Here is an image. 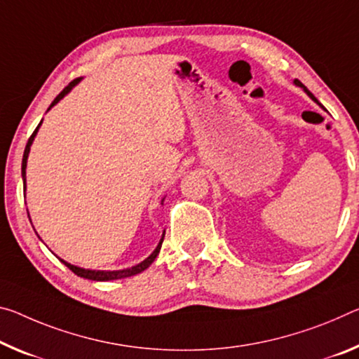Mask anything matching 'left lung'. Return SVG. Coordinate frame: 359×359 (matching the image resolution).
<instances>
[{
    "label": "left lung",
    "mask_w": 359,
    "mask_h": 359,
    "mask_svg": "<svg viewBox=\"0 0 359 359\" xmlns=\"http://www.w3.org/2000/svg\"><path fill=\"white\" fill-rule=\"evenodd\" d=\"M294 84H295V86H299V88H302V89H304V90H305V94H306V95H309V97H310V99H311V100H313V102H316V104H318V105H320V107H321V108H323V110H324V107H323V105H321V104H320V102H318V99H316V97H315V95H313V94H311V93H310V90H309V89H306V88H305V86H304V84H302V83H300V81H299V79H294Z\"/></svg>",
    "instance_id": "1"
}]
</instances>
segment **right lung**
<instances>
[{
  "label": "right lung",
  "instance_id": "right-lung-1",
  "mask_svg": "<svg viewBox=\"0 0 359 359\" xmlns=\"http://www.w3.org/2000/svg\"><path fill=\"white\" fill-rule=\"evenodd\" d=\"M83 78H76V79H73V81L68 84V86L62 90V93L57 95V97L54 99V102L53 104H50V107L48 108V111L50 110V108H53L55 104H59V102L65 97V95L70 93V90L76 86V84L81 81ZM43 124V119L41 121H39V124H38V128L35 129V133L32 134V137L28 139V142H27V147H25V151H24V158H22V180H24V185H25V189H27V159H28V153H30V149H32V144H33V140H35V137H36V134H38V129H39V126H41ZM163 201H164V198L161 200V204H163ZM28 217H30V214H28ZM163 240H164V231H163V236H161V240H159V243H158V246H156V249L155 251H153L149 257H147L145 260H142L140 264H137V265H134V266H129V269H123V270H90V269H83V266H76V265H72V264H68V262H65L64 259H60V262L64 265H67L68 269H70L73 273H75V275H78V276H81V278H86V280H93V281H111V280H121V278H128V276H134V275H137V273H142L144 270H147L149 269V266L153 264V260L156 259V255L159 254V251H161V244H163Z\"/></svg>",
  "mask_w": 359,
  "mask_h": 359
}]
</instances>
